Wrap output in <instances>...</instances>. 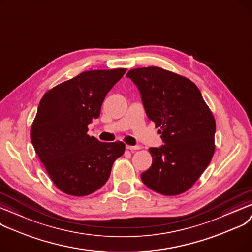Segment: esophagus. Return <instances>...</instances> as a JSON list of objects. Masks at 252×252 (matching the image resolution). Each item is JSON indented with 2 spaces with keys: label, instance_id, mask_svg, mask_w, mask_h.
<instances>
[{
  "label": "esophagus",
  "instance_id": "34e87169",
  "mask_svg": "<svg viewBox=\"0 0 252 252\" xmlns=\"http://www.w3.org/2000/svg\"><path fill=\"white\" fill-rule=\"evenodd\" d=\"M126 149L131 150V151H135V150H139L140 146H126Z\"/></svg>",
  "mask_w": 252,
  "mask_h": 252
}]
</instances>
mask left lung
I'll list each match as a JSON object with an SVG mask.
<instances>
[{
  "label": "left lung",
  "instance_id": "1",
  "mask_svg": "<svg viewBox=\"0 0 252 252\" xmlns=\"http://www.w3.org/2000/svg\"><path fill=\"white\" fill-rule=\"evenodd\" d=\"M147 116L160 127L164 142L150 148L152 166L142 183L165 196L185 193L209 165L214 153L215 120L190 80L157 66L129 70Z\"/></svg>",
  "mask_w": 252,
  "mask_h": 252
}]
</instances>
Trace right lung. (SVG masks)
Listing matches in <instances>:
<instances>
[{
  "label": "right lung",
  "instance_id": "obj_1",
  "mask_svg": "<svg viewBox=\"0 0 252 252\" xmlns=\"http://www.w3.org/2000/svg\"><path fill=\"white\" fill-rule=\"evenodd\" d=\"M126 68L83 71L45 93L31 130V140L54 185L71 196H87L110 177L125 152L122 141L101 142L87 134L100 115L109 91Z\"/></svg>",
  "mask_w": 252,
  "mask_h": 252
}]
</instances>
